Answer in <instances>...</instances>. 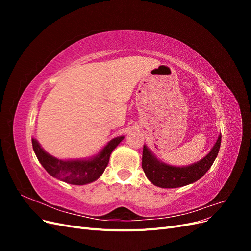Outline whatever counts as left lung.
I'll use <instances>...</instances> for the list:
<instances>
[{
	"mask_svg": "<svg viewBox=\"0 0 251 251\" xmlns=\"http://www.w3.org/2000/svg\"><path fill=\"white\" fill-rule=\"evenodd\" d=\"M221 146V134L209 153L200 161L187 166H173L158 160L147 146H143L142 169L148 179L156 186L176 188L191 184L202 178L214 163Z\"/></svg>",
	"mask_w": 251,
	"mask_h": 251,
	"instance_id": "1",
	"label": "left lung"
}]
</instances>
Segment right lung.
<instances>
[{"label": "right lung", "mask_w": 251, "mask_h": 251, "mask_svg": "<svg viewBox=\"0 0 251 251\" xmlns=\"http://www.w3.org/2000/svg\"><path fill=\"white\" fill-rule=\"evenodd\" d=\"M124 136H119L108 142L100 153L90 159L77 160H60L45 151L37 140L32 138L34 153L43 165V168L54 177L66 183L73 185H85L100 178L109 163L113 150L124 140Z\"/></svg>", "instance_id": "obj_1"}]
</instances>
